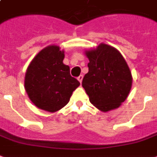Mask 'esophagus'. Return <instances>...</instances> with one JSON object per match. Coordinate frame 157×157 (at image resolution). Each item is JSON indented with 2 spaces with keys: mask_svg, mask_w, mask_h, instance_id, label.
Wrapping results in <instances>:
<instances>
[{
  "mask_svg": "<svg viewBox=\"0 0 157 157\" xmlns=\"http://www.w3.org/2000/svg\"><path fill=\"white\" fill-rule=\"evenodd\" d=\"M83 75H82V74H81V75H79V76L78 77V80L79 81L80 83H82V80H83Z\"/></svg>",
  "mask_w": 157,
  "mask_h": 157,
  "instance_id": "obj_1",
  "label": "esophagus"
}]
</instances>
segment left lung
I'll list each match as a JSON object with an SVG mask.
<instances>
[{
	"label": "left lung",
	"mask_w": 157,
	"mask_h": 157,
	"mask_svg": "<svg viewBox=\"0 0 157 157\" xmlns=\"http://www.w3.org/2000/svg\"><path fill=\"white\" fill-rule=\"evenodd\" d=\"M89 72L82 86L96 108L107 112L120 107L128 97L132 76L126 62L117 49L105 43L87 50Z\"/></svg>",
	"instance_id": "obj_1"
}]
</instances>
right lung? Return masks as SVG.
Instances as JSON below:
<instances>
[{
  "mask_svg": "<svg viewBox=\"0 0 157 157\" xmlns=\"http://www.w3.org/2000/svg\"><path fill=\"white\" fill-rule=\"evenodd\" d=\"M64 52L51 45L41 50L33 58L25 75V90L37 108L56 112L67 105L80 83L70 75L63 61Z\"/></svg>",
  "mask_w": 157,
  "mask_h": 157,
  "instance_id": "1",
  "label": "right lung"
}]
</instances>
